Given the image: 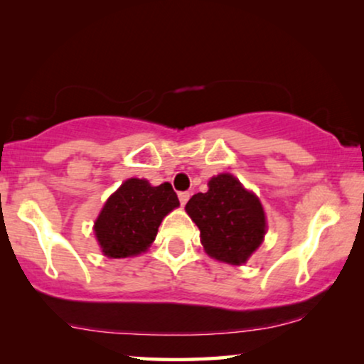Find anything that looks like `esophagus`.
Listing matches in <instances>:
<instances>
[{"instance_id": "1", "label": "esophagus", "mask_w": 364, "mask_h": 364, "mask_svg": "<svg viewBox=\"0 0 364 364\" xmlns=\"http://www.w3.org/2000/svg\"><path fill=\"white\" fill-rule=\"evenodd\" d=\"M188 198H191V193H188V192H181V193H178V200H181V205L182 207L186 205Z\"/></svg>"}]
</instances>
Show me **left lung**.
Here are the masks:
<instances>
[{"label":"left lung","mask_w":364,"mask_h":364,"mask_svg":"<svg viewBox=\"0 0 364 364\" xmlns=\"http://www.w3.org/2000/svg\"><path fill=\"white\" fill-rule=\"evenodd\" d=\"M186 210L200 230L205 252L218 262L243 265L265 237L260 200L230 173L212 177L208 191L196 193Z\"/></svg>","instance_id":"8db88e82"}]
</instances>
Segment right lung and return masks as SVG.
<instances>
[{
  "instance_id": "obj_1",
  "label": "right lung",
  "mask_w": 364,
  "mask_h": 364,
  "mask_svg": "<svg viewBox=\"0 0 364 364\" xmlns=\"http://www.w3.org/2000/svg\"><path fill=\"white\" fill-rule=\"evenodd\" d=\"M168 182L154 187L146 178H127L104 203L94 233L109 258L136 257L156 240L162 218L177 208Z\"/></svg>"
}]
</instances>
